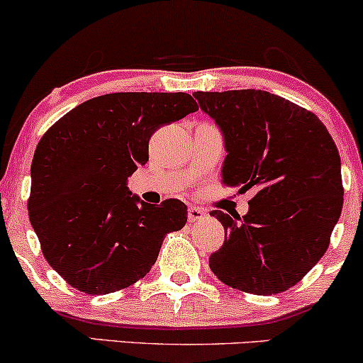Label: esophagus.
<instances>
[{"instance_id": "esophagus-1", "label": "esophagus", "mask_w": 363, "mask_h": 363, "mask_svg": "<svg viewBox=\"0 0 363 363\" xmlns=\"http://www.w3.org/2000/svg\"><path fill=\"white\" fill-rule=\"evenodd\" d=\"M205 215L206 213L199 206H191L189 210H187V216H189V222H198V220L205 218Z\"/></svg>"}]
</instances>
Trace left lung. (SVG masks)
<instances>
[{
	"label": "left lung",
	"instance_id": "1",
	"mask_svg": "<svg viewBox=\"0 0 363 363\" xmlns=\"http://www.w3.org/2000/svg\"><path fill=\"white\" fill-rule=\"evenodd\" d=\"M225 138L222 184L256 189L249 211L213 210L225 240L210 269L245 294L297 285L326 252L343 208L338 148L314 112L264 90L196 91Z\"/></svg>",
	"mask_w": 363,
	"mask_h": 363
}]
</instances>
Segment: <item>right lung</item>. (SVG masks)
Instances as JSON below:
<instances>
[{"label":"right lung","instance_id":"right-lung-1","mask_svg":"<svg viewBox=\"0 0 363 363\" xmlns=\"http://www.w3.org/2000/svg\"><path fill=\"white\" fill-rule=\"evenodd\" d=\"M196 111L182 91H119L80 104L44 133L32 160L28 218L45 261L73 289H126L152 269L167 234L184 227V203L138 205L126 181L148 162L153 133Z\"/></svg>","mask_w":363,"mask_h":363}]
</instances>
